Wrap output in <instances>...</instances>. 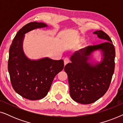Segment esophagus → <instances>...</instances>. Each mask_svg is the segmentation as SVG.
I'll list each match as a JSON object with an SVG mask.
<instances>
[{"label": "esophagus", "mask_w": 123, "mask_h": 123, "mask_svg": "<svg viewBox=\"0 0 123 123\" xmlns=\"http://www.w3.org/2000/svg\"><path fill=\"white\" fill-rule=\"evenodd\" d=\"M64 64L65 65H66L67 64L69 63V62H70L69 58L68 57H66V58H65L64 59Z\"/></svg>", "instance_id": "1"}]
</instances>
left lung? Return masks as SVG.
I'll list each match as a JSON object with an SVG mask.
<instances>
[{
  "mask_svg": "<svg viewBox=\"0 0 123 123\" xmlns=\"http://www.w3.org/2000/svg\"><path fill=\"white\" fill-rule=\"evenodd\" d=\"M105 42L88 46L75 51L70 57L71 63L65 65L70 95L82 104L95 102L105 95L110 86L115 69V50L108 35L102 30L93 32ZM97 50L102 53V60L93 65L88 61Z\"/></svg>",
  "mask_w": 123,
  "mask_h": 123,
  "instance_id": "obj_1",
  "label": "left lung"
}]
</instances>
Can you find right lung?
Segmentation results:
<instances>
[{
    "label": "right lung",
    "mask_w": 123,
    "mask_h": 123,
    "mask_svg": "<svg viewBox=\"0 0 123 123\" xmlns=\"http://www.w3.org/2000/svg\"><path fill=\"white\" fill-rule=\"evenodd\" d=\"M46 27L45 23L37 22L26 25L17 33L9 49L8 69L11 84L17 93L28 100H40L46 96L55 75L64 68L63 60H31L23 52L25 34Z\"/></svg>",
    "instance_id": "add662e5"
}]
</instances>
